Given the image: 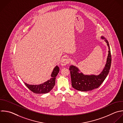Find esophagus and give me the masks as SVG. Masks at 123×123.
I'll return each instance as SVG.
<instances>
[{
	"label": "esophagus",
	"mask_w": 123,
	"mask_h": 123,
	"mask_svg": "<svg viewBox=\"0 0 123 123\" xmlns=\"http://www.w3.org/2000/svg\"><path fill=\"white\" fill-rule=\"evenodd\" d=\"M69 61L68 59H64L62 60L61 64L62 66H65L66 65H67V64L69 63Z\"/></svg>",
	"instance_id": "1"
}]
</instances>
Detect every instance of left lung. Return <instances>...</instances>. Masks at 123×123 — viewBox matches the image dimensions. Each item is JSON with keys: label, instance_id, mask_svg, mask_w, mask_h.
Here are the masks:
<instances>
[{"label": "left lung", "instance_id": "obj_1", "mask_svg": "<svg viewBox=\"0 0 123 123\" xmlns=\"http://www.w3.org/2000/svg\"><path fill=\"white\" fill-rule=\"evenodd\" d=\"M108 47V54L106 63L102 72L98 75L84 74L76 66L71 65L70 66L72 86L75 89L81 91H88L98 88L103 83L108 75L111 65V50L108 40L103 37Z\"/></svg>", "mask_w": 123, "mask_h": 123}]
</instances>
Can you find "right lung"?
Returning a JSON list of instances; mask_svg holds the SVG:
<instances>
[{
  "label": "right lung",
  "mask_w": 123,
  "mask_h": 123,
  "mask_svg": "<svg viewBox=\"0 0 123 123\" xmlns=\"http://www.w3.org/2000/svg\"><path fill=\"white\" fill-rule=\"evenodd\" d=\"M60 71L59 67L56 65L51 73L50 78L48 81L39 85H29L25 82V86L32 92L36 94H46L52 90L55 85L56 77Z\"/></svg>",
  "instance_id": "obj_1"
}]
</instances>
